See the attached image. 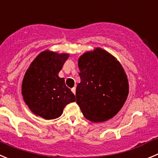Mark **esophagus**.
<instances>
[{"mask_svg": "<svg viewBox=\"0 0 158 158\" xmlns=\"http://www.w3.org/2000/svg\"><path fill=\"white\" fill-rule=\"evenodd\" d=\"M71 91H72V92H73V93L74 94V95H75V94H76V88H75V87L71 89Z\"/></svg>", "mask_w": 158, "mask_h": 158, "instance_id": "esophagus-1", "label": "esophagus"}]
</instances>
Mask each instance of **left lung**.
Returning <instances> with one entry per match:
<instances>
[{
	"mask_svg": "<svg viewBox=\"0 0 158 158\" xmlns=\"http://www.w3.org/2000/svg\"><path fill=\"white\" fill-rule=\"evenodd\" d=\"M81 82L76 89L77 103L85 118L103 122L114 118L126 101L129 91L124 68L114 56L101 48L78 59Z\"/></svg>",
	"mask_w": 158,
	"mask_h": 158,
	"instance_id": "left-lung-1",
	"label": "left lung"
}]
</instances>
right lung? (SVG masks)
I'll return each instance as SVG.
<instances>
[{
	"label": "right lung",
	"mask_w": 158,
	"mask_h": 158,
	"mask_svg": "<svg viewBox=\"0 0 158 158\" xmlns=\"http://www.w3.org/2000/svg\"><path fill=\"white\" fill-rule=\"evenodd\" d=\"M69 58L68 53L45 50L40 52L26 71L22 95L32 113L45 120L58 118L67 104L76 101L59 71Z\"/></svg>",
	"instance_id": "right-lung-1"
}]
</instances>
